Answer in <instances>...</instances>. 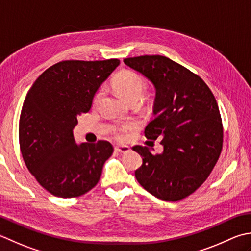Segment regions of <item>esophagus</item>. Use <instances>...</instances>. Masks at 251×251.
<instances>
[{
  "mask_svg": "<svg viewBox=\"0 0 251 251\" xmlns=\"http://www.w3.org/2000/svg\"><path fill=\"white\" fill-rule=\"evenodd\" d=\"M115 151H117V152H120V153H127V152H129L130 151V148L128 146H120V145H117V146H115Z\"/></svg>",
  "mask_w": 251,
  "mask_h": 251,
  "instance_id": "1",
  "label": "esophagus"
}]
</instances>
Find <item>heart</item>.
Returning <instances> with one entry per match:
<instances>
[{"label": "heart", "mask_w": 251, "mask_h": 251, "mask_svg": "<svg viewBox=\"0 0 251 251\" xmlns=\"http://www.w3.org/2000/svg\"><path fill=\"white\" fill-rule=\"evenodd\" d=\"M115 90L121 97L124 98L126 101H132V100H139L140 98L144 96L146 91V80L145 78L140 76L139 74L134 72H122L121 74L116 76L113 82ZM103 95V88L96 92L95 97H93V104L99 102L101 97ZM135 128V124L131 122H124L121 123L117 126L113 128V132L117 137V138H122L124 132L131 130Z\"/></svg>", "instance_id": "1"}]
</instances>
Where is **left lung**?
<instances>
[{"mask_svg": "<svg viewBox=\"0 0 251 251\" xmlns=\"http://www.w3.org/2000/svg\"><path fill=\"white\" fill-rule=\"evenodd\" d=\"M124 63L152 82L154 120L145 129L160 139L163 151L132 147L142 156L138 183L154 197L177 201L208 178L222 150L223 127L217 100L199 76L161 55L125 58Z\"/></svg>", "mask_w": 251, "mask_h": 251, "instance_id": "left-lung-1", "label": "left lung"}]
</instances>
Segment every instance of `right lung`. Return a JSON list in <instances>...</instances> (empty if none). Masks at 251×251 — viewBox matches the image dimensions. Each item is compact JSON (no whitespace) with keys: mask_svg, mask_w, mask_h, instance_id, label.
Listing matches in <instances>:
<instances>
[{"mask_svg":"<svg viewBox=\"0 0 251 251\" xmlns=\"http://www.w3.org/2000/svg\"><path fill=\"white\" fill-rule=\"evenodd\" d=\"M120 60L63 61L44 71L29 89L19 117V145L29 172L61 198L86 194L113 153L109 141L77 144V116L91 109L103 81Z\"/></svg>","mask_w":251,"mask_h":251,"instance_id":"add662e5","label":"right lung"}]
</instances>
